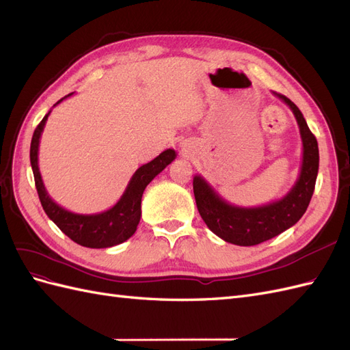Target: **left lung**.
Wrapping results in <instances>:
<instances>
[{"label":"left lung","instance_id":"obj_1","mask_svg":"<svg viewBox=\"0 0 350 350\" xmlns=\"http://www.w3.org/2000/svg\"><path fill=\"white\" fill-rule=\"evenodd\" d=\"M274 94L293 112L302 139L301 171L289 193L269 204L239 207L221 198L201 175H196L193 179L198 213L207 228L219 238L241 247L257 245L292 228L304 216L310 204L319 174V144L302 112L283 94Z\"/></svg>","mask_w":350,"mask_h":350}]
</instances>
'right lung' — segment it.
Wrapping results in <instances>:
<instances>
[{"label":"right lung","mask_w":350,"mask_h":350,"mask_svg":"<svg viewBox=\"0 0 350 350\" xmlns=\"http://www.w3.org/2000/svg\"><path fill=\"white\" fill-rule=\"evenodd\" d=\"M72 93L59 99L54 107L64 99L70 98ZM51 111L44 116V120L36 126L30 143V165L33 171L35 184L39 194L40 204L44 207L48 217L64 232V234L77 242L81 247L88 248H109L118 243H122L134 235L142 217V197L146 187L152 183V179L161 174L163 169L176 157L174 149H166L152 162L140 166L131 176L129 185H126L124 194L116 201V204L109 210L94 215H79L72 213L70 210L61 207L58 203L51 198L46 188L42 181L38 153L40 135L44 133L46 120Z\"/></svg>","instance_id":"add662e5"}]
</instances>
